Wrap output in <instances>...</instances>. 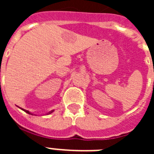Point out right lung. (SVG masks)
<instances>
[{"mask_svg": "<svg viewBox=\"0 0 154 154\" xmlns=\"http://www.w3.org/2000/svg\"><path fill=\"white\" fill-rule=\"evenodd\" d=\"M20 109H22L23 111H24V112H27V113L30 114V115H33V113H31V112H30L29 111H28V110H26V109H21V108H20ZM53 111H54V110H52V111H51V112H48V113H47V114H51V112H53Z\"/></svg>", "mask_w": 154, "mask_h": 154, "instance_id": "add662e5", "label": "right lung"}]
</instances>
